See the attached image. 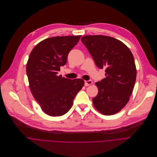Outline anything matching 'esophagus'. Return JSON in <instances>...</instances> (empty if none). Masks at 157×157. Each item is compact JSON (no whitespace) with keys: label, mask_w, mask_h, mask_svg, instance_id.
<instances>
[{"label":"esophagus","mask_w":157,"mask_h":157,"mask_svg":"<svg viewBox=\"0 0 157 157\" xmlns=\"http://www.w3.org/2000/svg\"><path fill=\"white\" fill-rule=\"evenodd\" d=\"M93 83V82L91 80H86L85 81V86H89Z\"/></svg>","instance_id":"1"}]
</instances>
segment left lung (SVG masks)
Segmentation results:
<instances>
[{
    "mask_svg": "<svg viewBox=\"0 0 157 157\" xmlns=\"http://www.w3.org/2000/svg\"><path fill=\"white\" fill-rule=\"evenodd\" d=\"M97 66L105 69L106 78L95 84L98 95L93 98L95 108L105 115L120 111L129 101L137 71L130 49L121 41L103 35L84 36L81 39Z\"/></svg>",
    "mask_w": 157,
    "mask_h": 157,
    "instance_id": "left-lung-1",
    "label": "left lung"
}]
</instances>
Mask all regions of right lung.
Segmentation results:
<instances>
[{"label": "right lung", "instance_id": "1", "mask_svg": "<svg viewBox=\"0 0 157 157\" xmlns=\"http://www.w3.org/2000/svg\"><path fill=\"white\" fill-rule=\"evenodd\" d=\"M81 36H56L39 43L31 51L26 64L29 88L43 111L51 116L67 113L77 93L84 85L81 78L58 75L71 49Z\"/></svg>", "mask_w": 157, "mask_h": 157}]
</instances>
